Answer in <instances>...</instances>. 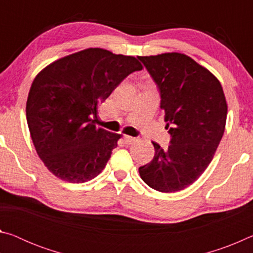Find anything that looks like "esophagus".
<instances>
[{"label":"esophagus","instance_id":"34e87169","mask_svg":"<svg viewBox=\"0 0 253 253\" xmlns=\"http://www.w3.org/2000/svg\"><path fill=\"white\" fill-rule=\"evenodd\" d=\"M124 139H125V143L126 144H128V145H130V144H132L136 140V138L135 137H131V136H128V135H125L124 136Z\"/></svg>","mask_w":253,"mask_h":253}]
</instances>
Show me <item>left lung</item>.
<instances>
[{
  "instance_id": "8db88e82",
  "label": "left lung",
  "mask_w": 253,
  "mask_h": 253,
  "mask_svg": "<svg viewBox=\"0 0 253 253\" xmlns=\"http://www.w3.org/2000/svg\"><path fill=\"white\" fill-rule=\"evenodd\" d=\"M161 92V109L172 136L168 149L154 143L153 161L139 168L149 187L163 193L190 186L211 163L225 129V96L220 81L184 53L138 57Z\"/></svg>"
}]
</instances>
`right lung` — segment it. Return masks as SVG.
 Segmentation results:
<instances>
[{
  "label": "right lung",
  "mask_w": 253,
  "mask_h": 253,
  "mask_svg": "<svg viewBox=\"0 0 253 253\" xmlns=\"http://www.w3.org/2000/svg\"><path fill=\"white\" fill-rule=\"evenodd\" d=\"M143 66L131 55L89 48L55 60L34 78L27 121L38 155L63 181L84 183L105 169L121 134L96 127L98 106Z\"/></svg>",
  "instance_id": "add662e5"
}]
</instances>
